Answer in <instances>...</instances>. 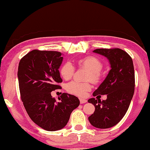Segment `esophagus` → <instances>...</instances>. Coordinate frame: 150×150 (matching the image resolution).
<instances>
[{
  "instance_id": "esophagus-1",
  "label": "esophagus",
  "mask_w": 150,
  "mask_h": 150,
  "mask_svg": "<svg viewBox=\"0 0 150 150\" xmlns=\"http://www.w3.org/2000/svg\"><path fill=\"white\" fill-rule=\"evenodd\" d=\"M79 100H80V103L81 104H84L85 103H87V100L85 99V98H79Z\"/></svg>"
}]
</instances>
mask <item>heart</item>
Segmentation results:
<instances>
[{"label":"heart","instance_id":"heart-1","mask_svg":"<svg viewBox=\"0 0 150 150\" xmlns=\"http://www.w3.org/2000/svg\"><path fill=\"white\" fill-rule=\"evenodd\" d=\"M76 64L79 68L87 69L86 80L91 81L94 83H98L102 79V70L103 65L101 61L95 56H87L77 61ZM60 74L65 80H69L74 75L75 67L70 62H66L61 66ZM92 88L90 83H80L71 81L66 86V90L69 93L79 96H85Z\"/></svg>","mask_w":150,"mask_h":150}]
</instances>
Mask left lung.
I'll return each mask as SVG.
<instances>
[{
  "mask_svg": "<svg viewBox=\"0 0 150 150\" xmlns=\"http://www.w3.org/2000/svg\"><path fill=\"white\" fill-rule=\"evenodd\" d=\"M108 59L111 69L100 85L93 93L95 98L88 102L95 107L88 120L98 128H111L117 124L126 115L133 97L135 74L132 57L120 48H100L93 51ZM107 94L108 98L101 101L98 96Z\"/></svg>",
  "mask_w": 150,
  "mask_h": 150,
  "instance_id": "obj_1",
  "label": "left lung"
}]
</instances>
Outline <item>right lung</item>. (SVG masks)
Segmentation results:
<instances>
[{"mask_svg": "<svg viewBox=\"0 0 150 150\" xmlns=\"http://www.w3.org/2000/svg\"><path fill=\"white\" fill-rule=\"evenodd\" d=\"M62 53L34 50L20 61L18 69L20 97L32 120L47 131L65 127L71 113L79 105L74 95L62 93L56 102L51 92L62 88L59 68Z\"/></svg>", "mask_w": 150, "mask_h": 150, "instance_id": "add662e5", "label": "right lung"}]
</instances>
